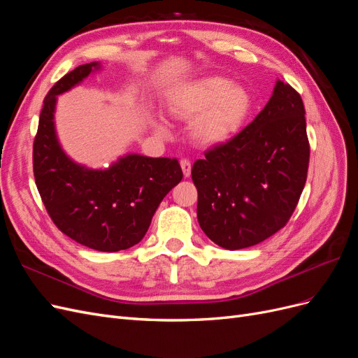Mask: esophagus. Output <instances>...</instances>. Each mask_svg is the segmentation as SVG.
Listing matches in <instances>:
<instances>
[{"mask_svg": "<svg viewBox=\"0 0 358 358\" xmlns=\"http://www.w3.org/2000/svg\"><path fill=\"white\" fill-rule=\"evenodd\" d=\"M180 167H182V171H183V176L189 178V175H191V161L188 158H182L180 159Z\"/></svg>", "mask_w": 358, "mask_h": 358, "instance_id": "esophagus-1", "label": "esophagus"}]
</instances>
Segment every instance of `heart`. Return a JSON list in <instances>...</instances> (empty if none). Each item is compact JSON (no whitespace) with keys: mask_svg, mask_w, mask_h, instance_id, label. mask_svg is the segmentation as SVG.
<instances>
[{"mask_svg":"<svg viewBox=\"0 0 358 358\" xmlns=\"http://www.w3.org/2000/svg\"><path fill=\"white\" fill-rule=\"evenodd\" d=\"M249 95L224 78H206L183 88L170 109L178 117L194 119V136L203 143H221L243 124Z\"/></svg>","mask_w":358,"mask_h":358,"instance_id":"b5f03b06","label":"heart"}]
</instances>
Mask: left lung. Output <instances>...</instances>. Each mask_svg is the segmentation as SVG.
<instances>
[{"instance_id":"left-lung-1","label":"left lung","mask_w":358,"mask_h":358,"mask_svg":"<svg viewBox=\"0 0 358 358\" xmlns=\"http://www.w3.org/2000/svg\"><path fill=\"white\" fill-rule=\"evenodd\" d=\"M309 154L301 96L278 80L251 124L194 162L201 230L216 245L234 251L284 229L305 188Z\"/></svg>"}]
</instances>
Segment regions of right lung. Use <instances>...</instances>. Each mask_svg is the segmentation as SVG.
Wrapping results in <instances>:
<instances>
[{
    "label": "right lung",
    "mask_w": 358,
    "mask_h": 358,
    "mask_svg": "<svg viewBox=\"0 0 358 358\" xmlns=\"http://www.w3.org/2000/svg\"><path fill=\"white\" fill-rule=\"evenodd\" d=\"M92 69H99V62L76 67L45 96L32 169L41 201L64 234L95 251L117 252L143 239L159 203L183 173L178 159L136 154L106 170H90L62 152L53 127L57 95L82 82Z\"/></svg>",
    "instance_id": "add662e5"
}]
</instances>
